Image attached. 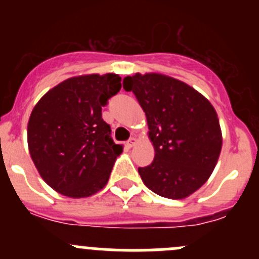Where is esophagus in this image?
<instances>
[{"label":"esophagus","instance_id":"1","mask_svg":"<svg viewBox=\"0 0 259 259\" xmlns=\"http://www.w3.org/2000/svg\"><path fill=\"white\" fill-rule=\"evenodd\" d=\"M135 143H137V139H135V138H130V139L127 140L126 145L129 146V148H132V146L135 145Z\"/></svg>","mask_w":259,"mask_h":259}]
</instances>
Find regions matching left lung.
I'll return each mask as SVG.
<instances>
[{
    "label": "left lung",
    "mask_w": 259,
    "mask_h": 259,
    "mask_svg": "<svg viewBox=\"0 0 259 259\" xmlns=\"http://www.w3.org/2000/svg\"><path fill=\"white\" fill-rule=\"evenodd\" d=\"M145 111L155 156L139 168L151 192L183 199L210 177L222 149L219 120L202 94L160 74H135L122 81Z\"/></svg>",
    "instance_id": "left-lung-1"
}]
</instances>
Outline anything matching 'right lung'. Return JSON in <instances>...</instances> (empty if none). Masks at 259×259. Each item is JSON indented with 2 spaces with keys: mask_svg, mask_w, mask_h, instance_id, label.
<instances>
[{
  "mask_svg": "<svg viewBox=\"0 0 259 259\" xmlns=\"http://www.w3.org/2000/svg\"><path fill=\"white\" fill-rule=\"evenodd\" d=\"M115 74L62 81L36 104L27 125L31 158L42 179L71 198L90 197L108 183L122 146L115 144L101 108L121 89Z\"/></svg>",
  "mask_w": 259,
  "mask_h": 259,
  "instance_id": "right-lung-1",
  "label": "right lung"
}]
</instances>
